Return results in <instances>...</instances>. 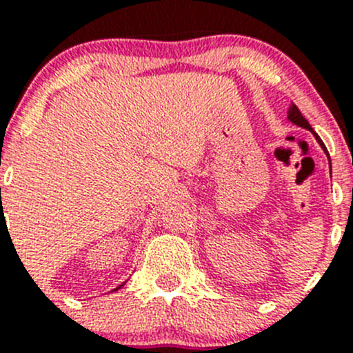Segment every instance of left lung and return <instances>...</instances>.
<instances>
[{
    "instance_id": "left-lung-1",
    "label": "left lung",
    "mask_w": 353,
    "mask_h": 353,
    "mask_svg": "<svg viewBox=\"0 0 353 353\" xmlns=\"http://www.w3.org/2000/svg\"><path fill=\"white\" fill-rule=\"evenodd\" d=\"M288 121L292 122V124L299 125V128H303V129H307V131H310V132H312V134L316 136L317 143H319V145H321V148L324 150V153H326V155H327V159H330V153H327V150H326V146H324L323 139H321L319 136L316 134V131H314V129H312V125H310L309 122H307V119L303 117L302 114H300V110H299V108H296V105H293V103H292V107L288 108ZM330 169H331V160H330Z\"/></svg>"
}]
</instances>
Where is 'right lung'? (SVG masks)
<instances>
[{
    "instance_id": "1",
    "label": "right lung",
    "mask_w": 353,
    "mask_h": 353,
    "mask_svg": "<svg viewBox=\"0 0 353 353\" xmlns=\"http://www.w3.org/2000/svg\"><path fill=\"white\" fill-rule=\"evenodd\" d=\"M124 285H125V281H124V283H122V285H119V286H117V288H115V290H114V292H119V290H121V288H122V286H124Z\"/></svg>"
}]
</instances>
